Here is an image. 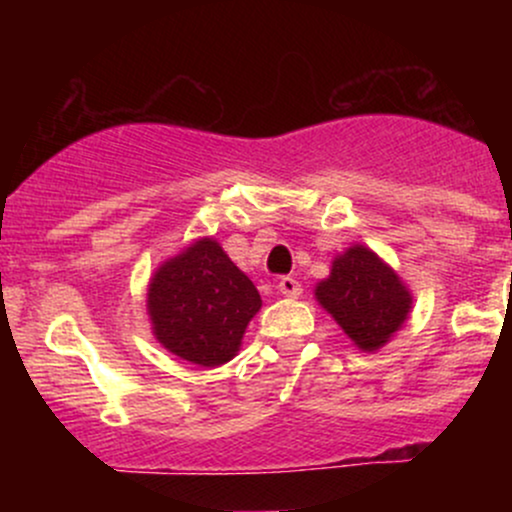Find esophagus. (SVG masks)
Wrapping results in <instances>:
<instances>
[{
    "label": "esophagus",
    "mask_w": 512,
    "mask_h": 512,
    "mask_svg": "<svg viewBox=\"0 0 512 512\" xmlns=\"http://www.w3.org/2000/svg\"><path fill=\"white\" fill-rule=\"evenodd\" d=\"M276 289H279L281 296H286V298H298L303 293L301 284H298V279H293V276H281L279 284H276Z\"/></svg>",
    "instance_id": "34e87169"
}]
</instances>
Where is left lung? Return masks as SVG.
<instances>
[{
    "label": "left lung",
    "mask_w": 512,
    "mask_h": 512,
    "mask_svg": "<svg viewBox=\"0 0 512 512\" xmlns=\"http://www.w3.org/2000/svg\"><path fill=\"white\" fill-rule=\"evenodd\" d=\"M315 298L363 351L390 342L411 310L407 286L366 245H351L334 257L330 276L315 286Z\"/></svg>",
    "instance_id": "left-lung-1"
}]
</instances>
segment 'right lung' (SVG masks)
<instances>
[{"label":"right lung","instance_id":"add662e5","mask_svg":"<svg viewBox=\"0 0 512 512\" xmlns=\"http://www.w3.org/2000/svg\"><path fill=\"white\" fill-rule=\"evenodd\" d=\"M262 298L214 238H199L151 276L146 310L170 354L214 368L238 354Z\"/></svg>","mask_w":512,"mask_h":512}]
</instances>
